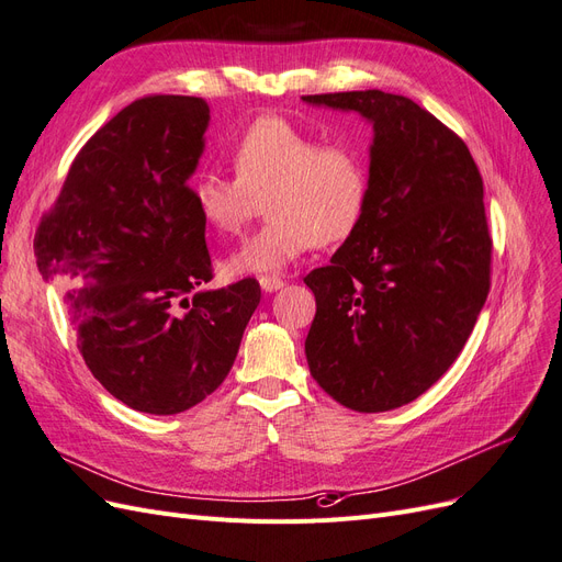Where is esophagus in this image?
<instances>
[{
	"label": "esophagus",
	"instance_id": "34e87169",
	"mask_svg": "<svg viewBox=\"0 0 562 562\" xmlns=\"http://www.w3.org/2000/svg\"><path fill=\"white\" fill-rule=\"evenodd\" d=\"M285 283H283V279H279V277H262L260 279V288L265 293H274V291H281Z\"/></svg>",
	"mask_w": 562,
	"mask_h": 562
}]
</instances>
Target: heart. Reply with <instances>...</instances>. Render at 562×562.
Returning <instances> with one entry per match:
<instances>
[{
  "label": "heart",
  "instance_id": "heart-1",
  "mask_svg": "<svg viewBox=\"0 0 562 562\" xmlns=\"http://www.w3.org/2000/svg\"><path fill=\"white\" fill-rule=\"evenodd\" d=\"M236 178L199 176L192 203L217 234L241 232L260 211L269 223L236 248L234 274H279L314 244L349 239L370 196L363 155L351 145H326L285 116L255 119L232 147Z\"/></svg>",
  "mask_w": 562,
  "mask_h": 562
}]
</instances>
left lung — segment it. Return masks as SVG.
Returning a JSON list of instances; mask_svg holds the SVG:
<instances>
[{
	"label": "left lung",
	"instance_id": "8db88e82",
	"mask_svg": "<svg viewBox=\"0 0 562 562\" xmlns=\"http://www.w3.org/2000/svg\"><path fill=\"white\" fill-rule=\"evenodd\" d=\"M372 124L370 196L356 232L304 283L312 378L356 413L422 396L454 363L490 291L483 178L462 138L405 95H302Z\"/></svg>",
	"mask_w": 562,
	"mask_h": 562
}]
</instances>
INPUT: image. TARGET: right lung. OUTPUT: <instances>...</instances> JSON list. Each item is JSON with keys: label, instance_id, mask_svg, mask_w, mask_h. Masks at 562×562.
Returning <instances> with one entry per match:
<instances>
[{"label": "right lung", "instance_id": "add662e5", "mask_svg": "<svg viewBox=\"0 0 562 562\" xmlns=\"http://www.w3.org/2000/svg\"><path fill=\"white\" fill-rule=\"evenodd\" d=\"M209 124L201 98L135 100L79 149L35 236L93 378L147 415L213 394L260 304L255 279L189 297L213 279L190 194Z\"/></svg>", "mask_w": 562, "mask_h": 562}]
</instances>
